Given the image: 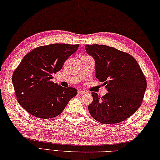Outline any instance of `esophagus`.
Instances as JSON below:
<instances>
[{
	"mask_svg": "<svg viewBox=\"0 0 160 160\" xmlns=\"http://www.w3.org/2000/svg\"><path fill=\"white\" fill-rule=\"evenodd\" d=\"M86 93V91H83V90H80V91H78V93L80 94V95H83V94Z\"/></svg>",
	"mask_w": 160,
	"mask_h": 160,
	"instance_id": "obj_1",
	"label": "esophagus"
}]
</instances>
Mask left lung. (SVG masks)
Here are the masks:
<instances>
[{
    "instance_id": "obj_1",
    "label": "left lung",
    "mask_w": 160,
    "mask_h": 160,
    "mask_svg": "<svg viewBox=\"0 0 160 160\" xmlns=\"http://www.w3.org/2000/svg\"><path fill=\"white\" fill-rule=\"evenodd\" d=\"M85 49L95 60L96 77L108 91L102 97L92 93L91 116L103 124L123 121L140 108L147 88L139 64L130 54L114 48L87 44Z\"/></svg>"
}]
</instances>
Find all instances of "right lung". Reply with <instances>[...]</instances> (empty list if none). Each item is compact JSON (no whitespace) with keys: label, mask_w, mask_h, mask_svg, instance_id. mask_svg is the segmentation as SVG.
I'll list each match as a JSON object with an SVG mask.
<instances>
[{"label":"right lung","mask_w":160,"mask_h":160,"mask_svg":"<svg viewBox=\"0 0 160 160\" xmlns=\"http://www.w3.org/2000/svg\"><path fill=\"white\" fill-rule=\"evenodd\" d=\"M79 44H52L36 48L23 57L15 70L12 82L18 103L29 113L40 118H54L77 95L72 87L52 82V74L62 69L64 62Z\"/></svg>","instance_id":"right-lung-1"}]
</instances>
